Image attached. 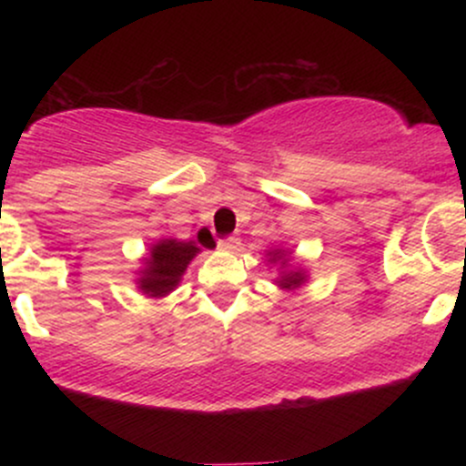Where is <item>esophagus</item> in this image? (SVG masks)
Masks as SVG:
<instances>
[{"label":"esophagus","mask_w":466,"mask_h":466,"mask_svg":"<svg viewBox=\"0 0 466 466\" xmlns=\"http://www.w3.org/2000/svg\"><path fill=\"white\" fill-rule=\"evenodd\" d=\"M240 245V240H238V237H229V238H223V240H218V249H223V251H234Z\"/></svg>","instance_id":"obj_1"}]
</instances>
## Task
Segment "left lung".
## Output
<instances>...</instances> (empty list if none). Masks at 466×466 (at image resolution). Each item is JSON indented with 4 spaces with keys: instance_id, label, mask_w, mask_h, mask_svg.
Segmentation results:
<instances>
[{
    "instance_id": "left-lung-1",
    "label": "left lung",
    "mask_w": 466,
    "mask_h": 466,
    "mask_svg": "<svg viewBox=\"0 0 466 466\" xmlns=\"http://www.w3.org/2000/svg\"><path fill=\"white\" fill-rule=\"evenodd\" d=\"M267 265L276 267L278 265V276L274 278L276 287L282 291H298L309 282V271L304 269V265H298L293 260V251L287 248H271L265 251Z\"/></svg>"
}]
</instances>
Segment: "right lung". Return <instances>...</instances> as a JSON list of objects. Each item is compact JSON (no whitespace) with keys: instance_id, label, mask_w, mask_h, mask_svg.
Listing matches in <instances>:
<instances>
[{"instance_id":"obj_1","label":"right lung","mask_w":466,"mask_h":466,"mask_svg":"<svg viewBox=\"0 0 466 466\" xmlns=\"http://www.w3.org/2000/svg\"><path fill=\"white\" fill-rule=\"evenodd\" d=\"M201 248L195 240H179L173 237L159 238L151 243L148 254L142 258L137 269L136 285L147 298H166L179 287L181 278Z\"/></svg>"}]
</instances>
